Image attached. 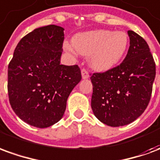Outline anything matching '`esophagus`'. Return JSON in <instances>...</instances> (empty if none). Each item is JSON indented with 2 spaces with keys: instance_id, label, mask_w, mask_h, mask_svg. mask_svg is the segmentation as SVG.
<instances>
[{
  "instance_id": "obj_1",
  "label": "esophagus",
  "mask_w": 160,
  "mask_h": 160,
  "mask_svg": "<svg viewBox=\"0 0 160 160\" xmlns=\"http://www.w3.org/2000/svg\"><path fill=\"white\" fill-rule=\"evenodd\" d=\"M81 75H82V78H83V79H87V78H89L88 71H87L86 68H84L81 69Z\"/></svg>"
}]
</instances>
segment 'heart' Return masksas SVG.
I'll list each match as a JSON object with an SVG mask.
<instances>
[{
	"label": "heart",
	"instance_id": "heart-1",
	"mask_svg": "<svg viewBox=\"0 0 160 160\" xmlns=\"http://www.w3.org/2000/svg\"><path fill=\"white\" fill-rule=\"evenodd\" d=\"M128 45V37L124 32L96 30L77 34L73 46L77 52L88 56V62L93 69L106 71L122 59ZM67 49L71 50L69 46Z\"/></svg>",
	"mask_w": 160,
	"mask_h": 160
}]
</instances>
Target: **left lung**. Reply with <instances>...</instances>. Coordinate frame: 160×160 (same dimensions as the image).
Segmentation results:
<instances>
[{"instance_id":"left-lung-1","label":"left lung","mask_w":160,"mask_h":160,"mask_svg":"<svg viewBox=\"0 0 160 160\" xmlns=\"http://www.w3.org/2000/svg\"><path fill=\"white\" fill-rule=\"evenodd\" d=\"M130 45L120 65L103 73H91V106L103 123L119 127L136 120L148 107L156 74L148 42L128 31Z\"/></svg>"}]
</instances>
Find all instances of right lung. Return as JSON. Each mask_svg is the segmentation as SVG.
I'll list each match as a JSON object with an SVG mask.
<instances>
[{"mask_svg": "<svg viewBox=\"0 0 160 160\" xmlns=\"http://www.w3.org/2000/svg\"><path fill=\"white\" fill-rule=\"evenodd\" d=\"M63 31L49 25L28 33L17 44L8 64L11 107L34 127L43 128L61 120L70 92L81 80L78 65L60 64Z\"/></svg>", "mask_w": 160, "mask_h": 160, "instance_id": "right-lung-1", "label": "right lung"}]
</instances>
